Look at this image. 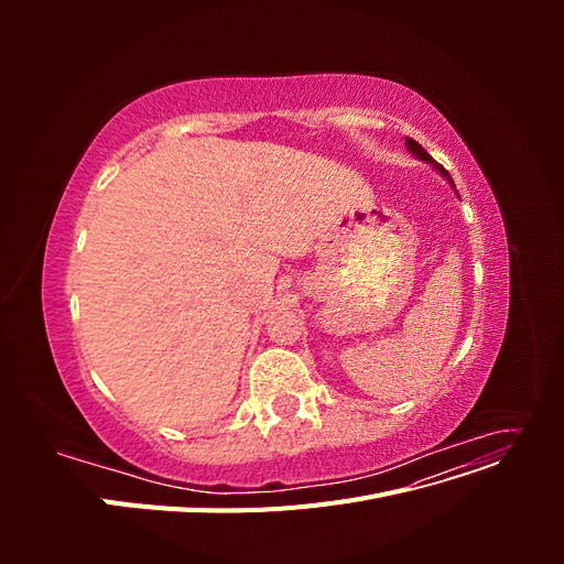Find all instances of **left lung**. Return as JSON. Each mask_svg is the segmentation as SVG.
I'll use <instances>...</instances> for the list:
<instances>
[{"label": "left lung", "instance_id": "obj_1", "mask_svg": "<svg viewBox=\"0 0 564 564\" xmlns=\"http://www.w3.org/2000/svg\"><path fill=\"white\" fill-rule=\"evenodd\" d=\"M404 143H406V150H409V152H412V155H414V158H419L421 162H429V164H433V169H435V172H440V176H442V178H445V181H449V185L454 187V193H456V185H454L452 176L447 174V169H442V166H440V164H437V162H435V160H433V158L429 155V152H425V150H423V148H421V145H419V143H416L414 139H406ZM456 197H460V195L456 193Z\"/></svg>", "mask_w": 564, "mask_h": 564}]
</instances>
